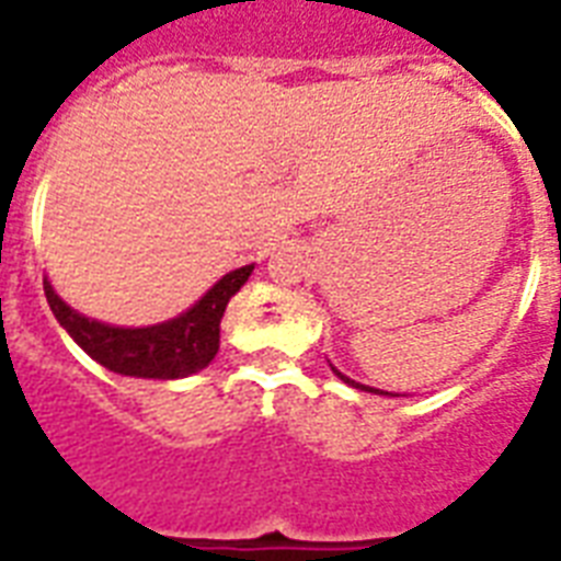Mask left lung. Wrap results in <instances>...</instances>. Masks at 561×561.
<instances>
[{
    "label": "left lung",
    "instance_id": "left-lung-1",
    "mask_svg": "<svg viewBox=\"0 0 561 561\" xmlns=\"http://www.w3.org/2000/svg\"><path fill=\"white\" fill-rule=\"evenodd\" d=\"M334 375L340 377V380H345V383H348V386H354V389H363V391H377V389H371V386H359V383H354V380H348V377H345L343 371H336V368H334ZM377 394H389V391H377Z\"/></svg>",
    "mask_w": 561,
    "mask_h": 561
}]
</instances>
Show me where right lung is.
Wrapping results in <instances>:
<instances>
[{"instance_id": "1", "label": "right lung", "mask_w": 561, "mask_h": 561, "mask_svg": "<svg viewBox=\"0 0 561 561\" xmlns=\"http://www.w3.org/2000/svg\"><path fill=\"white\" fill-rule=\"evenodd\" d=\"M253 265L230 271L213 285L186 313L149 328H115L106 322L89 320L75 308H68L51 282L45 279V299L51 305L54 317L66 328L91 359L108 371L126 377H147V380H178V377L195 375L218 352V328L230 302V296L248 282Z\"/></svg>"}]
</instances>
